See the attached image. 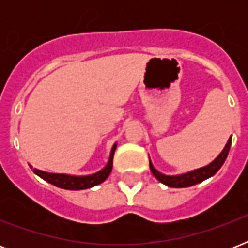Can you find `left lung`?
Instances as JSON below:
<instances>
[{"instance_id": "8db88e82", "label": "left lung", "mask_w": 248, "mask_h": 248, "mask_svg": "<svg viewBox=\"0 0 248 248\" xmlns=\"http://www.w3.org/2000/svg\"><path fill=\"white\" fill-rule=\"evenodd\" d=\"M231 144L232 136L228 140V143L225 144V147L221 151V153L211 163H208L207 166H203V167H200V169L192 170L189 172L179 173V175H165V173L159 172L158 170L155 169L153 163H152L151 158H149V167H151L152 173L155 175V179L161 181L162 184L167 185L170 188H188V186L202 183V181L208 179V177L214 176L219 171L220 167L223 166V163L227 159L229 149H231Z\"/></svg>"}]
</instances>
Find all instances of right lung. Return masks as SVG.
I'll list each match as a JSON object with an SVG mask.
<instances>
[{
  "label": "right lung",
  "mask_w": 248,
  "mask_h": 248,
  "mask_svg": "<svg viewBox=\"0 0 248 248\" xmlns=\"http://www.w3.org/2000/svg\"><path fill=\"white\" fill-rule=\"evenodd\" d=\"M116 148L117 143H114V145L110 149V155H109L107 165L100 171L91 173V175H69V173L46 172V171H42V170L33 169V166H31V169L33 170V172L36 173L37 176H40L41 179H44L45 181H47L50 184L55 185L58 188L67 189V190H82V189L93 188L95 185L101 184L109 176L113 167V155H114Z\"/></svg>",
  "instance_id": "obj_1"
}]
</instances>
